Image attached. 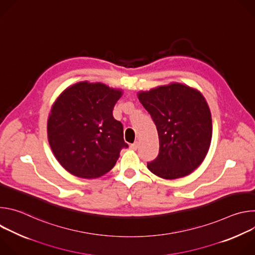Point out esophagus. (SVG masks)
Instances as JSON below:
<instances>
[{"mask_svg":"<svg viewBox=\"0 0 255 255\" xmlns=\"http://www.w3.org/2000/svg\"><path fill=\"white\" fill-rule=\"evenodd\" d=\"M138 147H139V142H137V141L130 145V148H131L132 150H137V148H138Z\"/></svg>","mask_w":255,"mask_h":255,"instance_id":"34e87169","label":"esophagus"}]
</instances>
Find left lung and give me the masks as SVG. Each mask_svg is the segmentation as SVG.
<instances>
[{
    "mask_svg": "<svg viewBox=\"0 0 255 255\" xmlns=\"http://www.w3.org/2000/svg\"><path fill=\"white\" fill-rule=\"evenodd\" d=\"M138 99L150 114L158 133L159 152L148 169L165 179L190 174L206 157L212 139V118L203 95L188 86L171 84Z\"/></svg>",
    "mask_w": 255,
    "mask_h": 255,
    "instance_id": "left-lung-1",
    "label": "left lung"
}]
</instances>
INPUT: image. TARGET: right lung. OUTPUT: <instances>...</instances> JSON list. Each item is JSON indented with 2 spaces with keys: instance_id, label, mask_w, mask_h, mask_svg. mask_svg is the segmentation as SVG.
<instances>
[{
  "instance_id": "right-lung-1",
  "label": "right lung",
  "mask_w": 255,
  "mask_h": 255,
  "mask_svg": "<svg viewBox=\"0 0 255 255\" xmlns=\"http://www.w3.org/2000/svg\"><path fill=\"white\" fill-rule=\"evenodd\" d=\"M122 92L88 82L67 88L52 106L47 122L50 147L71 174L99 177L110 171L128 144L123 125L113 117Z\"/></svg>"
}]
</instances>
